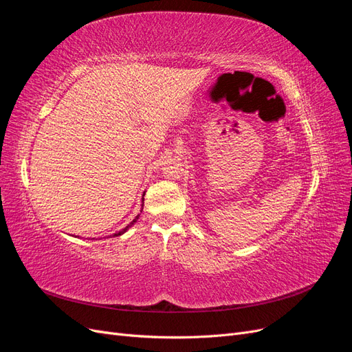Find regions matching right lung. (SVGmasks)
Returning <instances> with one entry per match:
<instances>
[{"label": "right lung", "instance_id": "1", "mask_svg": "<svg viewBox=\"0 0 352 352\" xmlns=\"http://www.w3.org/2000/svg\"><path fill=\"white\" fill-rule=\"evenodd\" d=\"M138 219H140V214H138V216H136V217H135V219H133V220H132V223H131V225H127V226H126V228H124V229H122V230H120V232H117V233H114V235H113V236H119V235H122V233H124V232H126V230H127V229H129V228H131V226H132V225H133V223H135V221H136V220H138Z\"/></svg>", "mask_w": 352, "mask_h": 352}]
</instances>
